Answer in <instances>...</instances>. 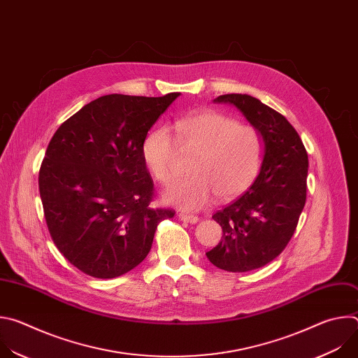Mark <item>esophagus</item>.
Segmentation results:
<instances>
[{
  "instance_id": "34e87169",
  "label": "esophagus",
  "mask_w": 358,
  "mask_h": 358,
  "mask_svg": "<svg viewBox=\"0 0 358 358\" xmlns=\"http://www.w3.org/2000/svg\"><path fill=\"white\" fill-rule=\"evenodd\" d=\"M181 221L184 222H188V224H196L199 221V218L196 215H189V214H180L178 215Z\"/></svg>"
}]
</instances>
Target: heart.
I'll return each mask as SVG.
<instances>
[{"instance_id":"b5f03b06","label":"heart","mask_w":358,"mask_h":358,"mask_svg":"<svg viewBox=\"0 0 358 358\" xmlns=\"http://www.w3.org/2000/svg\"><path fill=\"white\" fill-rule=\"evenodd\" d=\"M177 137L169 127L152 129L143 140V160L159 182L169 184L176 176L174 159L177 138L181 145L195 152L188 178L171 184L163 194L167 203L196 211L211 202L242 195L257 180L265 152L261 131L252 124L218 113L199 112L174 122Z\"/></svg>"}]
</instances>
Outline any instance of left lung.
Masks as SVG:
<instances>
[{
	"label": "left lung",
	"mask_w": 358,
	"mask_h": 358,
	"mask_svg": "<svg viewBox=\"0 0 358 358\" xmlns=\"http://www.w3.org/2000/svg\"><path fill=\"white\" fill-rule=\"evenodd\" d=\"M215 103L234 105L265 143L261 171L250 188L213 218L222 241L207 252L227 272H249L273 261L293 236L306 203L309 159L301 138L285 116L257 97L221 94Z\"/></svg>",
	"instance_id": "obj_1"
}]
</instances>
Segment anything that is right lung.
Returning <instances> with one entry per match:
<instances>
[{
	"mask_svg": "<svg viewBox=\"0 0 358 358\" xmlns=\"http://www.w3.org/2000/svg\"><path fill=\"white\" fill-rule=\"evenodd\" d=\"M178 96H101L50 138L39 170L45 221L80 272L97 279L127 273L147 257L157 225L174 217L150 207L155 184L141 145Z\"/></svg>",
	"mask_w": 358,
	"mask_h": 358,
	"instance_id": "obj_1",
	"label": "right lung"
}]
</instances>
